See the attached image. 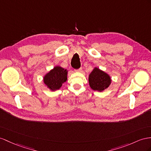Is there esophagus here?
<instances>
[{
    "label": "esophagus",
    "mask_w": 151,
    "mask_h": 151,
    "mask_svg": "<svg viewBox=\"0 0 151 151\" xmlns=\"http://www.w3.org/2000/svg\"><path fill=\"white\" fill-rule=\"evenodd\" d=\"M76 72H80V73H81V72H82V68H79L78 69H76V70H75Z\"/></svg>",
    "instance_id": "1"
}]
</instances>
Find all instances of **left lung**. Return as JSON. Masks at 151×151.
Listing matches in <instances>:
<instances>
[{
	"instance_id": "left-lung-1",
	"label": "left lung",
	"mask_w": 151,
	"mask_h": 151,
	"mask_svg": "<svg viewBox=\"0 0 151 151\" xmlns=\"http://www.w3.org/2000/svg\"><path fill=\"white\" fill-rule=\"evenodd\" d=\"M111 80L106 73L94 68L88 76V82L92 90L102 92L110 86Z\"/></svg>"
}]
</instances>
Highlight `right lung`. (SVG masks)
<instances>
[{"label":"right lung","mask_w":151,"mask_h":151,"mask_svg":"<svg viewBox=\"0 0 151 151\" xmlns=\"http://www.w3.org/2000/svg\"><path fill=\"white\" fill-rule=\"evenodd\" d=\"M68 71L60 66H55L45 75L44 83L52 91L59 89L68 79Z\"/></svg>","instance_id":"obj_1"}]
</instances>
